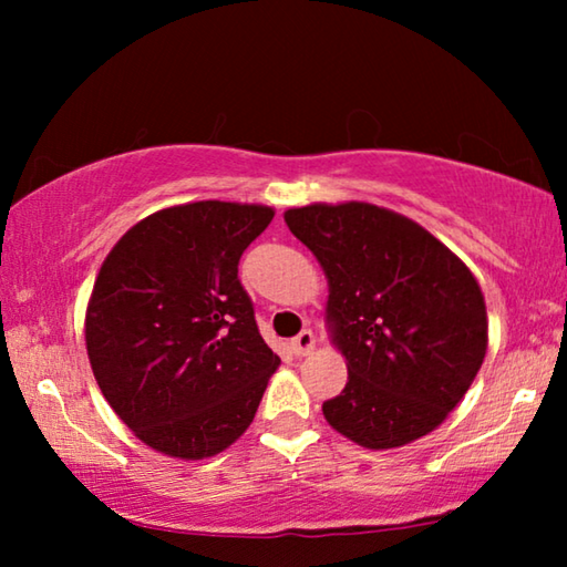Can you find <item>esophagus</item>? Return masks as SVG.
<instances>
[{"instance_id":"34e87169","label":"esophagus","mask_w":567,"mask_h":567,"mask_svg":"<svg viewBox=\"0 0 567 567\" xmlns=\"http://www.w3.org/2000/svg\"><path fill=\"white\" fill-rule=\"evenodd\" d=\"M290 344H292V352L297 354V358H305V354H310L315 350V344H318V340H315V332L312 330H302Z\"/></svg>"}]
</instances>
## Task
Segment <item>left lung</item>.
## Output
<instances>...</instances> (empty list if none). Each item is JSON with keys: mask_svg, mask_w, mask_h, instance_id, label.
<instances>
[{"mask_svg": "<svg viewBox=\"0 0 567 567\" xmlns=\"http://www.w3.org/2000/svg\"><path fill=\"white\" fill-rule=\"evenodd\" d=\"M285 223L328 277L324 324L348 362L324 420L368 450L433 433L485 360L475 275L425 227L370 203L292 207Z\"/></svg>", "mask_w": 567, "mask_h": 567, "instance_id": "obj_1", "label": "left lung"}]
</instances>
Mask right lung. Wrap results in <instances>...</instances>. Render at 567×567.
<instances>
[{
    "label": "right lung",
    "instance_id": "1",
    "mask_svg": "<svg viewBox=\"0 0 567 567\" xmlns=\"http://www.w3.org/2000/svg\"><path fill=\"white\" fill-rule=\"evenodd\" d=\"M275 209L205 199L140 219L100 267L84 318L94 380L162 455L223 453L255 420L280 358L237 280Z\"/></svg>",
    "mask_w": 567,
    "mask_h": 567
}]
</instances>
